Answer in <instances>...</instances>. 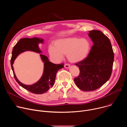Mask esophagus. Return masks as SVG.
Returning <instances> with one entry per match:
<instances>
[{"label": "esophagus", "mask_w": 127, "mask_h": 127, "mask_svg": "<svg viewBox=\"0 0 127 127\" xmlns=\"http://www.w3.org/2000/svg\"><path fill=\"white\" fill-rule=\"evenodd\" d=\"M70 65L68 64H65V65H64V67L66 68H69L70 67Z\"/></svg>", "instance_id": "obj_1"}]
</instances>
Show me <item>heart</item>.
Wrapping results in <instances>:
<instances>
[{"mask_svg": "<svg viewBox=\"0 0 127 127\" xmlns=\"http://www.w3.org/2000/svg\"><path fill=\"white\" fill-rule=\"evenodd\" d=\"M89 42L86 39L71 37L60 39L55 43V47L49 48L50 56L59 62L67 55L69 61L72 63H78L84 60L90 51Z\"/></svg>", "mask_w": 127, "mask_h": 127, "instance_id": "obj_1", "label": "heart"}]
</instances>
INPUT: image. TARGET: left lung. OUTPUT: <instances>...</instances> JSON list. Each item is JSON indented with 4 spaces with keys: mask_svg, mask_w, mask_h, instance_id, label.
<instances>
[{
    "mask_svg": "<svg viewBox=\"0 0 127 127\" xmlns=\"http://www.w3.org/2000/svg\"><path fill=\"white\" fill-rule=\"evenodd\" d=\"M93 41L87 57L76 63L80 73L74 80L76 86L84 92L94 91L103 85L111 77L114 54L110 39L101 31L89 32Z\"/></svg>",
    "mask_w": 127,
    "mask_h": 127,
    "instance_id": "obj_1",
    "label": "left lung"
}]
</instances>
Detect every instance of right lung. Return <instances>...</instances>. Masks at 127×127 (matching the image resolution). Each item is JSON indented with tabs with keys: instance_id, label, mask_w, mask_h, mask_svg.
<instances>
[{
	"instance_id": "add662e5",
	"label": "right lung",
	"mask_w": 127,
	"mask_h": 127,
	"mask_svg": "<svg viewBox=\"0 0 127 127\" xmlns=\"http://www.w3.org/2000/svg\"><path fill=\"white\" fill-rule=\"evenodd\" d=\"M43 41L44 40L43 39L38 38L21 39L13 47L12 51V56L10 60L11 68L13 73L14 77L16 82L23 88L35 94H43L47 92L50 88L53 87L55 81L57 71L64 67V64H54L49 62L47 56L41 54V59L44 63L43 74L42 77L37 82L31 85L24 84L19 81L15 75L12 65L16 57L22 52L26 51H31L38 53H41V51L39 48L38 44L40 43H43Z\"/></svg>"
}]
</instances>
